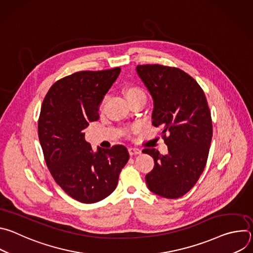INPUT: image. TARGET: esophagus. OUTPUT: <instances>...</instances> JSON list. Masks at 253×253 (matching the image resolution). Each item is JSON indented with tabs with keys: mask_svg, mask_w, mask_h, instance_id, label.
Segmentation results:
<instances>
[{
	"mask_svg": "<svg viewBox=\"0 0 253 253\" xmlns=\"http://www.w3.org/2000/svg\"><path fill=\"white\" fill-rule=\"evenodd\" d=\"M128 151H129V154H130V155H138V154H141V150L138 149V148H135V147H130V148H128Z\"/></svg>",
	"mask_w": 253,
	"mask_h": 253,
	"instance_id": "1",
	"label": "esophagus"
}]
</instances>
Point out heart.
Masks as SVG:
<instances>
[{
	"label": "heart",
	"mask_w": 253,
	"mask_h": 253,
	"mask_svg": "<svg viewBox=\"0 0 253 253\" xmlns=\"http://www.w3.org/2000/svg\"><path fill=\"white\" fill-rule=\"evenodd\" d=\"M124 94H125V97H126V99H127V100H128V99H132V98L137 97V96L144 95L143 91H142L140 88H138V87H128V88H126V89H125ZM105 100H106V98L103 100L102 105L104 104Z\"/></svg>",
	"instance_id": "1"
}]
</instances>
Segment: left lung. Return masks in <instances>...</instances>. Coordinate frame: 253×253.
<instances>
[{
	"mask_svg": "<svg viewBox=\"0 0 253 253\" xmlns=\"http://www.w3.org/2000/svg\"><path fill=\"white\" fill-rule=\"evenodd\" d=\"M136 72L153 99L152 124L163 128L168 146L166 155L154 148L142 151L152 156L155 164L145 177L146 184L161 197H181L197 182L208 158L212 121L205 94L178 68L138 65Z\"/></svg>",
	"mask_w": 253,
	"mask_h": 253,
	"instance_id": "8db88e82",
	"label": "left lung"
}]
</instances>
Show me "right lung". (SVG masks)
I'll return each mask as SVG.
<instances>
[{"mask_svg": "<svg viewBox=\"0 0 253 253\" xmlns=\"http://www.w3.org/2000/svg\"><path fill=\"white\" fill-rule=\"evenodd\" d=\"M120 71L117 67L67 76L50 88L41 107L38 134L48 169L68 195L83 203L109 196L129 160L123 145L93 151L84 133L90 122L99 120V107Z\"/></svg>", "mask_w": 253, "mask_h": 253, "instance_id": "right-lung-1", "label": "right lung"}]
</instances>
